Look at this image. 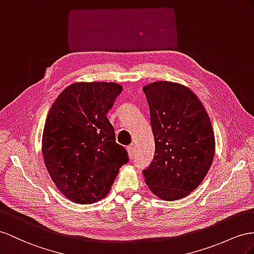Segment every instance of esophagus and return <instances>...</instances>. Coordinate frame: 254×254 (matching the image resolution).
<instances>
[{
	"label": "esophagus",
	"mask_w": 254,
	"mask_h": 254,
	"mask_svg": "<svg viewBox=\"0 0 254 254\" xmlns=\"http://www.w3.org/2000/svg\"><path fill=\"white\" fill-rule=\"evenodd\" d=\"M127 153H128V157L129 159H133L134 158V152H135V148H134V145H129L127 147Z\"/></svg>",
	"instance_id": "34e87169"
}]
</instances>
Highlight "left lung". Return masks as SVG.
<instances>
[{
	"label": "left lung",
	"mask_w": 254,
	"mask_h": 254,
	"mask_svg": "<svg viewBox=\"0 0 254 254\" xmlns=\"http://www.w3.org/2000/svg\"><path fill=\"white\" fill-rule=\"evenodd\" d=\"M155 150L142 170L146 184L165 200L180 199L196 189L211 166L214 136L203 104L181 84L158 81L144 87Z\"/></svg>",
	"instance_id": "1"
}]
</instances>
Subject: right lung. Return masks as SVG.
Returning <instances> with one entry per match:
<instances>
[{
	"mask_svg": "<svg viewBox=\"0 0 254 254\" xmlns=\"http://www.w3.org/2000/svg\"><path fill=\"white\" fill-rule=\"evenodd\" d=\"M121 91L114 82L74 83L49 110L42 141L45 165L58 189L75 203L105 197L128 162L106 117Z\"/></svg>",
	"mask_w": 254,
	"mask_h": 254,
	"instance_id": "1",
	"label": "right lung"
}]
</instances>
